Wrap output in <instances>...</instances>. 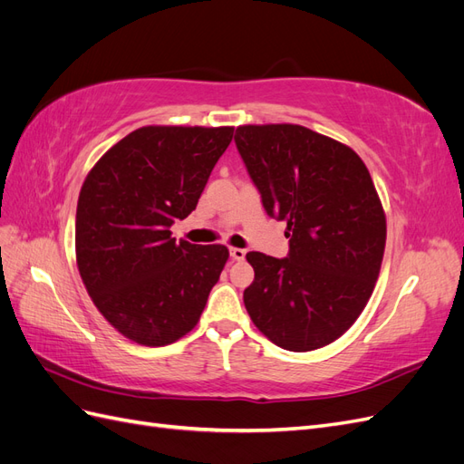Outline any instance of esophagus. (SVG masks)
Segmentation results:
<instances>
[{
    "mask_svg": "<svg viewBox=\"0 0 464 464\" xmlns=\"http://www.w3.org/2000/svg\"><path fill=\"white\" fill-rule=\"evenodd\" d=\"M230 257H232L234 261H244L246 249H242V247H230Z\"/></svg>",
    "mask_w": 464,
    "mask_h": 464,
    "instance_id": "1",
    "label": "esophagus"
}]
</instances>
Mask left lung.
<instances>
[{
	"mask_svg": "<svg viewBox=\"0 0 464 464\" xmlns=\"http://www.w3.org/2000/svg\"><path fill=\"white\" fill-rule=\"evenodd\" d=\"M234 141L265 213L286 222L285 259L249 251L244 290L256 327L307 353L339 339L366 307L382 269L387 224L366 164L302 125H240Z\"/></svg>",
	"mask_w": 464,
	"mask_h": 464,
	"instance_id": "8db88e82",
	"label": "left lung"
}]
</instances>
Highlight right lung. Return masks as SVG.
I'll use <instances>...</instances> for the list:
<instances>
[{
	"label": "right lung",
	"mask_w": 464,
	"mask_h": 464,
	"mask_svg": "<svg viewBox=\"0 0 464 464\" xmlns=\"http://www.w3.org/2000/svg\"><path fill=\"white\" fill-rule=\"evenodd\" d=\"M232 133L139 128L106 150L81 188V278L98 312L133 343L164 346L189 333L227 265V247L176 242L170 227L198 207Z\"/></svg>",
	"instance_id": "right-lung-1"
}]
</instances>
